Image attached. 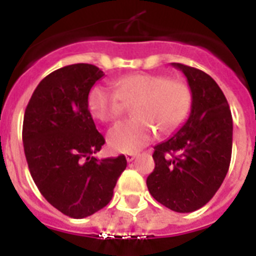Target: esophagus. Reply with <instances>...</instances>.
Instances as JSON below:
<instances>
[{
	"instance_id": "obj_1",
	"label": "esophagus",
	"mask_w": 256,
	"mask_h": 256,
	"mask_svg": "<svg viewBox=\"0 0 256 256\" xmlns=\"http://www.w3.org/2000/svg\"><path fill=\"white\" fill-rule=\"evenodd\" d=\"M136 156H138L136 152H128V154H126V160H128V162H132Z\"/></svg>"
}]
</instances>
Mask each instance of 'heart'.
I'll return each mask as SVG.
<instances>
[{
  "label": "heart",
  "mask_w": 256,
  "mask_h": 256,
  "mask_svg": "<svg viewBox=\"0 0 256 256\" xmlns=\"http://www.w3.org/2000/svg\"><path fill=\"white\" fill-rule=\"evenodd\" d=\"M134 118L114 124L108 132L110 148L120 152H136L154 140L156 128L170 134L190 114L192 92L187 82L164 74L136 73L116 80V88H92L88 110L96 120L110 122L132 104Z\"/></svg>",
  "instance_id": "b5f03b06"
}]
</instances>
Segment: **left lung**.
Segmentation results:
<instances>
[{
    "instance_id": "1",
    "label": "left lung",
    "mask_w": 256,
    "mask_h": 256,
    "mask_svg": "<svg viewBox=\"0 0 256 256\" xmlns=\"http://www.w3.org/2000/svg\"><path fill=\"white\" fill-rule=\"evenodd\" d=\"M192 92L191 112L174 136L154 148L156 168L146 184L168 208L191 212L203 207L222 184L231 160L232 116L218 84L204 72L172 64Z\"/></svg>"
}]
</instances>
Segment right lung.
<instances>
[{
  "mask_svg": "<svg viewBox=\"0 0 256 256\" xmlns=\"http://www.w3.org/2000/svg\"><path fill=\"white\" fill-rule=\"evenodd\" d=\"M104 74L74 64L46 76L26 106L22 142L30 174L48 202L70 218L104 208L128 166L124 156L96 160L104 144L88 104L92 85Z\"/></svg>",
  "mask_w": 256,
  "mask_h": 256,
  "instance_id": "add662e5",
  "label": "right lung"
}]
</instances>
